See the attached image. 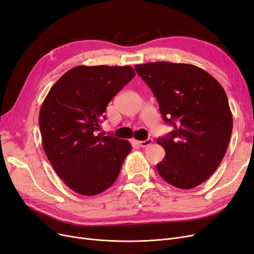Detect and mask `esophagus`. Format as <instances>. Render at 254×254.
Listing matches in <instances>:
<instances>
[{"label":"esophagus","mask_w":254,"mask_h":254,"mask_svg":"<svg viewBox=\"0 0 254 254\" xmlns=\"http://www.w3.org/2000/svg\"><path fill=\"white\" fill-rule=\"evenodd\" d=\"M152 143H153V139H152V138H147L146 140H140V141H137L138 146H140L141 148L148 147V146H150Z\"/></svg>","instance_id":"34e87169"}]
</instances>
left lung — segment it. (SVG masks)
<instances>
[{
	"label": "left lung",
	"instance_id": "left-lung-1",
	"mask_svg": "<svg viewBox=\"0 0 254 254\" xmlns=\"http://www.w3.org/2000/svg\"><path fill=\"white\" fill-rule=\"evenodd\" d=\"M134 68L157 99L162 119L174 127L157 139L166 151L157 164L159 175L182 190L203 184L221 164L231 135L225 90L192 64L158 62Z\"/></svg>",
	"mask_w": 254,
	"mask_h": 254
}]
</instances>
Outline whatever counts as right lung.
Returning <instances> with one entry per match:
<instances>
[{"mask_svg": "<svg viewBox=\"0 0 254 254\" xmlns=\"http://www.w3.org/2000/svg\"><path fill=\"white\" fill-rule=\"evenodd\" d=\"M135 72L131 66L79 65L60 77L39 111L45 153L74 191L95 196L117 180L131 144L97 131L110 100Z\"/></svg>", "mask_w": 254, "mask_h": 254, "instance_id": "right-lung-1", "label": "right lung"}]
</instances>
